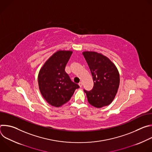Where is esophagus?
Instances as JSON below:
<instances>
[{"mask_svg":"<svg viewBox=\"0 0 152 152\" xmlns=\"http://www.w3.org/2000/svg\"><path fill=\"white\" fill-rule=\"evenodd\" d=\"M82 85H83L82 82H80L79 83V85L80 87H82Z\"/></svg>","mask_w":152,"mask_h":152,"instance_id":"esophagus-1","label":"esophagus"}]
</instances>
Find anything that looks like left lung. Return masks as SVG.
Segmentation results:
<instances>
[{
  "label": "left lung",
  "instance_id": "left-lung-1",
  "mask_svg": "<svg viewBox=\"0 0 152 152\" xmlns=\"http://www.w3.org/2000/svg\"><path fill=\"white\" fill-rule=\"evenodd\" d=\"M82 54L91 71L93 88L84 92L92 106L100 108L109 105L114 99L119 88L120 74L115 65L106 56L93 51Z\"/></svg>",
  "mask_w": 152,
  "mask_h": 152
}]
</instances>
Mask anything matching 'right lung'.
Here are the masks:
<instances>
[{
  "label": "right lung",
  "mask_w": 152,
  "mask_h": 152,
  "mask_svg": "<svg viewBox=\"0 0 152 152\" xmlns=\"http://www.w3.org/2000/svg\"><path fill=\"white\" fill-rule=\"evenodd\" d=\"M73 52L59 50L54 53L39 71V90L48 103L61 107L70 100L79 86L72 82L65 67Z\"/></svg>",
  "instance_id": "obj_1"
}]
</instances>
